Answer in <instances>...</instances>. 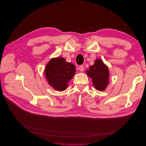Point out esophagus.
<instances>
[{
    "instance_id": "34e87169",
    "label": "esophagus",
    "mask_w": 146,
    "mask_h": 146,
    "mask_svg": "<svg viewBox=\"0 0 146 146\" xmlns=\"http://www.w3.org/2000/svg\"><path fill=\"white\" fill-rule=\"evenodd\" d=\"M78 70H80V72H83V70H84V66H83V65H80V66H79V67H78Z\"/></svg>"
}]
</instances>
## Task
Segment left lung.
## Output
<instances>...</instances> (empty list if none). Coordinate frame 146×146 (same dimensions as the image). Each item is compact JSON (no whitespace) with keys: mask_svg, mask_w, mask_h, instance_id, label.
Returning <instances> with one entry per match:
<instances>
[{"mask_svg":"<svg viewBox=\"0 0 146 146\" xmlns=\"http://www.w3.org/2000/svg\"><path fill=\"white\" fill-rule=\"evenodd\" d=\"M87 76L92 79V83L97 90L104 91L109 84L110 72L108 66L103 61L96 59L94 64L86 70Z\"/></svg>","mask_w":146,"mask_h":146,"instance_id":"obj_1","label":"left lung"}]
</instances>
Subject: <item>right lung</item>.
Listing matches in <instances>:
<instances>
[{
    "label": "right lung",
    "instance_id": "add662e5",
    "mask_svg": "<svg viewBox=\"0 0 146 146\" xmlns=\"http://www.w3.org/2000/svg\"><path fill=\"white\" fill-rule=\"evenodd\" d=\"M76 69L72 63L66 62L63 57H56L46 64L44 74L48 85L56 91H63L76 74Z\"/></svg>",
    "mask_w": 146,
    "mask_h": 146
}]
</instances>
